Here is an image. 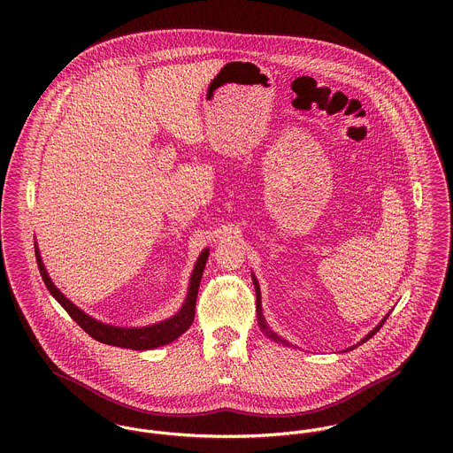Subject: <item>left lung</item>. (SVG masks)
Here are the masks:
<instances>
[{
  "instance_id": "obj_1",
  "label": "left lung",
  "mask_w": 453,
  "mask_h": 453,
  "mask_svg": "<svg viewBox=\"0 0 453 453\" xmlns=\"http://www.w3.org/2000/svg\"><path fill=\"white\" fill-rule=\"evenodd\" d=\"M251 277H253V282H255V289H257V296H258V300H257V314H258V324L259 327L265 331V334L270 338V340H273V342H277V343H282V345H288V347H293V343H289L288 340H284V338H280L277 333H273L270 327H268V324H266V321H265V316H263V311H261V293H259V286H258V280H257V277H255V273L251 272ZM388 316L380 321V323L377 324L365 338H361V342H357L356 345H352V347H349L347 350H352V349H356L357 345H361V343H365V342H368L380 327H382V324L386 323V319H388Z\"/></svg>"
}]
</instances>
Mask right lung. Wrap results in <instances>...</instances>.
Returning <instances> with one entry per match:
<instances>
[{"label":"right lung","instance_id":"1","mask_svg":"<svg viewBox=\"0 0 453 453\" xmlns=\"http://www.w3.org/2000/svg\"><path fill=\"white\" fill-rule=\"evenodd\" d=\"M207 258H209V250H203L195 261L187 298H185L181 309L174 316H171L165 321L148 324V326H141V327H122V326L101 323V321L94 319L92 316H88L87 312H83L80 307H76L71 300H67L65 293H61L59 288L52 282V279L43 265V259L40 257V250L36 246V261H38L42 279H43L47 289L50 291V295L63 305V309L71 316V319H74L85 333H88L97 342L106 343V345L132 349V350H150V349L167 345V343L174 342L178 336H181L192 326L195 318L196 293H198L200 279H202Z\"/></svg>","mask_w":453,"mask_h":453}]
</instances>
